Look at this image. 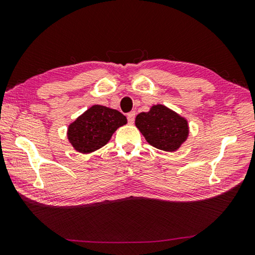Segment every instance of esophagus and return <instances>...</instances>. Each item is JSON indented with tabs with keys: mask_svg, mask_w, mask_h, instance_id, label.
Listing matches in <instances>:
<instances>
[{
	"mask_svg": "<svg viewBox=\"0 0 255 255\" xmlns=\"http://www.w3.org/2000/svg\"><path fill=\"white\" fill-rule=\"evenodd\" d=\"M135 116H136V112L135 111H131L129 112V114L127 115V119H128V123L132 125L133 122H135Z\"/></svg>",
	"mask_w": 255,
	"mask_h": 255,
	"instance_id": "esophagus-1",
	"label": "esophagus"
}]
</instances>
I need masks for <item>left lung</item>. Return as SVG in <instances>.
<instances>
[{
    "instance_id": "8db88e82",
    "label": "left lung",
    "mask_w": 255,
    "mask_h": 255,
    "mask_svg": "<svg viewBox=\"0 0 255 255\" xmlns=\"http://www.w3.org/2000/svg\"><path fill=\"white\" fill-rule=\"evenodd\" d=\"M135 125L149 145L165 152L178 150L189 136L188 120L163 105L138 114Z\"/></svg>"
}]
</instances>
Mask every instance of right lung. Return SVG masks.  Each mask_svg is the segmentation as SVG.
<instances>
[{"label":"right lung","mask_w":255,"mask_h":255,"mask_svg":"<svg viewBox=\"0 0 255 255\" xmlns=\"http://www.w3.org/2000/svg\"><path fill=\"white\" fill-rule=\"evenodd\" d=\"M127 118L116 109L94 105L68 125L67 139L76 152L90 154L103 147Z\"/></svg>","instance_id":"1"}]
</instances>
